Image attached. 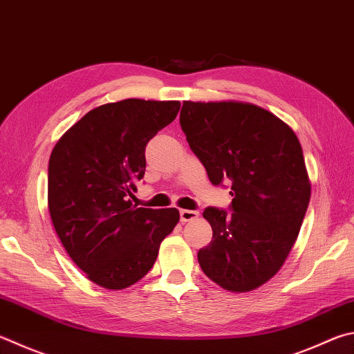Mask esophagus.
Segmentation results:
<instances>
[{
    "label": "esophagus",
    "mask_w": 354,
    "mask_h": 354,
    "mask_svg": "<svg viewBox=\"0 0 354 354\" xmlns=\"http://www.w3.org/2000/svg\"><path fill=\"white\" fill-rule=\"evenodd\" d=\"M198 215H199V212H196V210H181L179 212V218H181L183 223L195 220V218H198Z\"/></svg>",
    "instance_id": "34e87169"
}]
</instances>
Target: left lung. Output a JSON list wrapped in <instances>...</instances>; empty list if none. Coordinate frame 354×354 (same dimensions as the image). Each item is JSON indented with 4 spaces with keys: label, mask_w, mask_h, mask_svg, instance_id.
Listing matches in <instances>:
<instances>
[{
    "label": "left lung",
    "mask_w": 354,
    "mask_h": 354,
    "mask_svg": "<svg viewBox=\"0 0 354 354\" xmlns=\"http://www.w3.org/2000/svg\"><path fill=\"white\" fill-rule=\"evenodd\" d=\"M179 124L210 183H232L230 212H203L214 236L198 250L199 266L227 291H252L283 266L310 203L299 139L272 113L243 102H184Z\"/></svg>",
    "instance_id": "1"
}]
</instances>
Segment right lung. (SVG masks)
<instances>
[{"label":"right lung","mask_w":354,"mask_h":354,"mask_svg":"<svg viewBox=\"0 0 354 354\" xmlns=\"http://www.w3.org/2000/svg\"><path fill=\"white\" fill-rule=\"evenodd\" d=\"M181 104L127 99L94 108L63 134L48 167L55 232L88 279L108 289L136 283L179 221L178 209L133 205L145 147Z\"/></svg>","instance_id":"1"}]
</instances>
